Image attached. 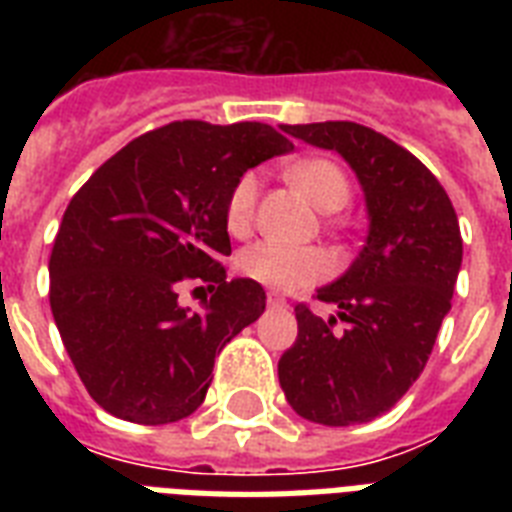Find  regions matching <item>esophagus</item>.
Returning a JSON list of instances; mask_svg holds the SVG:
<instances>
[{
  "instance_id": "1",
  "label": "esophagus",
  "mask_w": 512,
  "mask_h": 512,
  "mask_svg": "<svg viewBox=\"0 0 512 512\" xmlns=\"http://www.w3.org/2000/svg\"><path fill=\"white\" fill-rule=\"evenodd\" d=\"M268 305H273V308H279V305H287V300L281 295H276V292H268Z\"/></svg>"
}]
</instances>
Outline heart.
I'll use <instances>...</instances> for the list:
<instances>
[{"label": "heart", "instance_id": "heart-1", "mask_svg": "<svg viewBox=\"0 0 512 512\" xmlns=\"http://www.w3.org/2000/svg\"><path fill=\"white\" fill-rule=\"evenodd\" d=\"M289 180L308 196L313 207L321 212H337L348 204L350 183L345 172L329 159H308L289 167ZM257 180L255 172H247L231 188L225 204V225L233 236H244L252 228L257 207ZM236 268L241 276L271 289H303L321 281L329 273V257L316 247H295L284 241H255L241 249L236 257Z\"/></svg>", "mask_w": 512, "mask_h": 512}]
</instances>
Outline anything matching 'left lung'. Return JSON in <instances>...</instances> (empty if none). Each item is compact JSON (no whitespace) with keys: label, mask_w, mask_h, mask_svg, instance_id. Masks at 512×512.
<instances>
[{"label":"left lung","mask_w":512,"mask_h":512,"mask_svg":"<svg viewBox=\"0 0 512 512\" xmlns=\"http://www.w3.org/2000/svg\"><path fill=\"white\" fill-rule=\"evenodd\" d=\"M281 130L337 151L356 172L369 212L364 249L335 284L316 292L321 303L337 305V316L295 308L297 340L279 361L281 390L305 420L329 428L369 422L412 388L452 308L462 265L457 212L417 156L364 124Z\"/></svg>","instance_id":"8db88e82"}]
</instances>
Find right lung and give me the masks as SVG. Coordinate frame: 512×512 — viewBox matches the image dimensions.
I'll use <instances>...</instances> for the list:
<instances>
[{"label": "right lung", "instance_id": "add662e5", "mask_svg": "<svg viewBox=\"0 0 512 512\" xmlns=\"http://www.w3.org/2000/svg\"><path fill=\"white\" fill-rule=\"evenodd\" d=\"M271 124L185 119L146 132L92 172L50 255V308L84 388L108 414L167 425L207 396L215 356L265 311L263 287L225 279V204L241 175L289 154ZM185 280L213 289L176 303Z\"/></svg>", "mask_w": 512, "mask_h": 512}]
</instances>
